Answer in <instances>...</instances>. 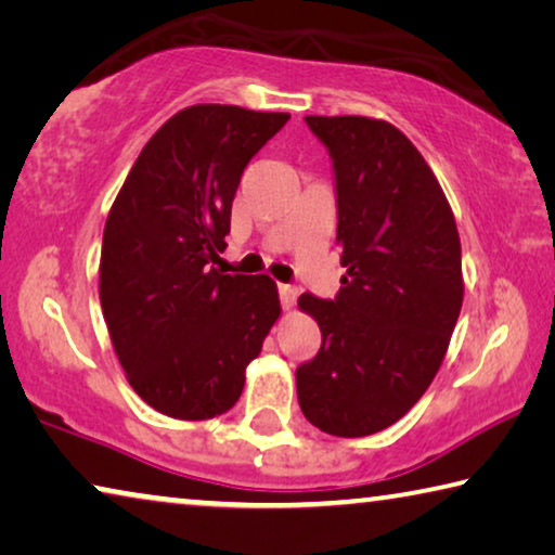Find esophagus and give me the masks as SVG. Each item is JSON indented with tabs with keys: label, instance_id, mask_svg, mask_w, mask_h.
Listing matches in <instances>:
<instances>
[{
	"label": "esophagus",
	"instance_id": "esophagus-1",
	"mask_svg": "<svg viewBox=\"0 0 555 555\" xmlns=\"http://www.w3.org/2000/svg\"><path fill=\"white\" fill-rule=\"evenodd\" d=\"M296 296H298L296 286H292V284H279V301H281V309H284V311L294 309Z\"/></svg>",
	"mask_w": 555,
	"mask_h": 555
}]
</instances>
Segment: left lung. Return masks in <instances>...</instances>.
Returning <instances> with one entry per match:
<instances>
[{
	"label": "left lung",
	"mask_w": 555,
	"mask_h": 555,
	"mask_svg": "<svg viewBox=\"0 0 555 555\" xmlns=\"http://www.w3.org/2000/svg\"><path fill=\"white\" fill-rule=\"evenodd\" d=\"M336 175L346 276L336 298L304 294L321 350L298 365L306 420L336 437L398 422L442 365L460 319L462 246L425 157L398 128L363 116H306Z\"/></svg>",
	"instance_id": "8db88e82"
}]
</instances>
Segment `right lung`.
Returning a JSON list of instances; mask_svg holds the SVG:
<instances>
[{"instance_id":"right-lung-1","label":"right lung","mask_w":555,"mask_h":555,"mask_svg":"<svg viewBox=\"0 0 555 555\" xmlns=\"http://www.w3.org/2000/svg\"><path fill=\"white\" fill-rule=\"evenodd\" d=\"M288 113L190 105L147 140L105 219L103 319L128 383L175 420L240 400L281 306L267 274H222L244 167Z\"/></svg>"}]
</instances>
